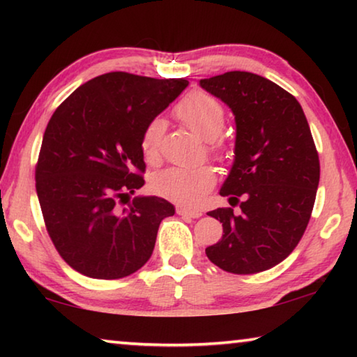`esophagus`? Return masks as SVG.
<instances>
[{"label": "esophagus", "mask_w": 357, "mask_h": 357, "mask_svg": "<svg viewBox=\"0 0 357 357\" xmlns=\"http://www.w3.org/2000/svg\"><path fill=\"white\" fill-rule=\"evenodd\" d=\"M176 213L179 215H184V217H192V219H198V217H202V211L184 208V206H178L176 208Z\"/></svg>", "instance_id": "34e87169"}]
</instances>
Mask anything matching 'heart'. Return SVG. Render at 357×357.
<instances>
[{
  "mask_svg": "<svg viewBox=\"0 0 357 357\" xmlns=\"http://www.w3.org/2000/svg\"><path fill=\"white\" fill-rule=\"evenodd\" d=\"M174 114L185 128L208 140L211 154L222 159L225 154L223 143L219 140L225 126V110L219 100L208 93L193 91L174 107ZM165 134V124L153 119L144 128L142 135L143 157L151 164L159 160L160 143ZM215 184V172L209 165L192 168H167L157 173L153 179V189L159 195L181 204H197Z\"/></svg>",
  "mask_w": 357,
  "mask_h": 357,
  "instance_id": "heart-1",
  "label": "heart"
}]
</instances>
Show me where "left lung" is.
Instances as JSON below:
<instances>
[{
	"label": "left lung",
	"mask_w": 357,
	"mask_h": 357,
	"mask_svg": "<svg viewBox=\"0 0 357 357\" xmlns=\"http://www.w3.org/2000/svg\"><path fill=\"white\" fill-rule=\"evenodd\" d=\"M236 119L234 164L220 189L232 208L208 215L223 234L206 249L220 269L247 275L283 261L309 225L319 183V159L302 107L279 84L231 70L200 80Z\"/></svg>",
	"instance_id": "1"
}]
</instances>
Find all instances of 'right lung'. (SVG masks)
<instances>
[{"mask_svg":"<svg viewBox=\"0 0 357 357\" xmlns=\"http://www.w3.org/2000/svg\"><path fill=\"white\" fill-rule=\"evenodd\" d=\"M187 84L108 72L83 83L52 114L36 190L48 236L77 273L123 279L151 258L160 222L174 208L159 197L129 202V195L144 184V128Z\"/></svg>","mask_w":357,"mask_h":357,"instance_id":"1","label":"right lung"}]
</instances>
